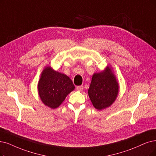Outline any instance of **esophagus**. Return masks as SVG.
I'll list each match as a JSON object with an SVG mask.
<instances>
[{
	"label": "esophagus",
	"instance_id": "1",
	"mask_svg": "<svg viewBox=\"0 0 156 156\" xmlns=\"http://www.w3.org/2000/svg\"><path fill=\"white\" fill-rule=\"evenodd\" d=\"M76 89L78 91H82L83 90V86H79L76 87Z\"/></svg>",
	"mask_w": 156,
	"mask_h": 156
}]
</instances>
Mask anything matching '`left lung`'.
Returning a JSON list of instances; mask_svg holds the SVG:
<instances>
[{
  "label": "left lung",
  "mask_w": 156,
  "mask_h": 156,
  "mask_svg": "<svg viewBox=\"0 0 156 156\" xmlns=\"http://www.w3.org/2000/svg\"><path fill=\"white\" fill-rule=\"evenodd\" d=\"M88 95L94 108L99 111L114 103L119 92V84L111 67L93 75L88 89Z\"/></svg>",
  "instance_id": "obj_1"
}]
</instances>
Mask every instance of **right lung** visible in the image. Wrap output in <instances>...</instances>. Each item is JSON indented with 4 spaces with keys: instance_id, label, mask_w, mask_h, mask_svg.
<instances>
[{
    "instance_id": "right-lung-1",
    "label": "right lung",
    "mask_w": 156,
    "mask_h": 156,
    "mask_svg": "<svg viewBox=\"0 0 156 156\" xmlns=\"http://www.w3.org/2000/svg\"><path fill=\"white\" fill-rule=\"evenodd\" d=\"M74 89L72 80L65 73L54 70L51 66L43 70L38 83V91L41 101L48 108H58Z\"/></svg>"
}]
</instances>
